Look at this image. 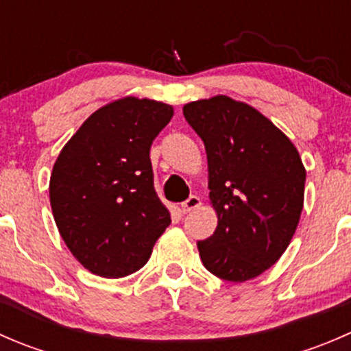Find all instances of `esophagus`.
Segmentation results:
<instances>
[{"label": "esophagus", "mask_w": 351, "mask_h": 351, "mask_svg": "<svg viewBox=\"0 0 351 351\" xmlns=\"http://www.w3.org/2000/svg\"><path fill=\"white\" fill-rule=\"evenodd\" d=\"M200 205H202L200 197L192 195V197L189 198V200H185V202H183V204H182V212H183V214H189V212L197 210V208H200Z\"/></svg>", "instance_id": "esophagus-1"}]
</instances>
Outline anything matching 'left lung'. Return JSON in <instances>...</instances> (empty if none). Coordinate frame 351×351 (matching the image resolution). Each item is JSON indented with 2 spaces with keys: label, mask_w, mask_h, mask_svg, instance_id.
<instances>
[{
  "label": "left lung",
  "mask_w": 351,
  "mask_h": 351,
  "mask_svg": "<svg viewBox=\"0 0 351 351\" xmlns=\"http://www.w3.org/2000/svg\"><path fill=\"white\" fill-rule=\"evenodd\" d=\"M183 115L205 144L217 214L214 234L197 243L202 263L222 280H251L292 241L304 207L302 159L270 119L226 95L190 101Z\"/></svg>",
  "instance_id": "obj_1"
}]
</instances>
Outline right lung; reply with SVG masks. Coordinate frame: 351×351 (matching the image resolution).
Masks as SVG:
<instances>
[{"mask_svg": "<svg viewBox=\"0 0 351 351\" xmlns=\"http://www.w3.org/2000/svg\"><path fill=\"white\" fill-rule=\"evenodd\" d=\"M171 117L162 101L119 98L91 113L56 159L49 182L56 226L73 256L98 277L143 268L171 224L149 158Z\"/></svg>", "mask_w": 351, "mask_h": 351, "instance_id": "right-lung-1", "label": "right lung"}]
</instances>
